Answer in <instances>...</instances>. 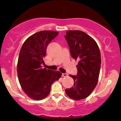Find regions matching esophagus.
Segmentation results:
<instances>
[{
	"label": "esophagus",
	"mask_w": 121,
	"mask_h": 121,
	"mask_svg": "<svg viewBox=\"0 0 121 121\" xmlns=\"http://www.w3.org/2000/svg\"><path fill=\"white\" fill-rule=\"evenodd\" d=\"M68 76V74L67 73H63L62 74V77H66Z\"/></svg>",
	"instance_id": "esophagus-1"
}]
</instances>
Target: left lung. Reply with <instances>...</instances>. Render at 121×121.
I'll return each mask as SVG.
<instances>
[{
    "mask_svg": "<svg viewBox=\"0 0 121 121\" xmlns=\"http://www.w3.org/2000/svg\"><path fill=\"white\" fill-rule=\"evenodd\" d=\"M65 39L72 57L79 60L77 75H70L74 85L66 89L65 93L73 100H82L91 94L98 82L101 63L100 49L96 41L83 31H68Z\"/></svg>",
    "mask_w": 121,
    "mask_h": 121,
    "instance_id": "left-lung-1",
    "label": "left lung"
}]
</instances>
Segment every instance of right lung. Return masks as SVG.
Returning a JSON list of instances; mask_svg holds the SVG:
<instances>
[{"label": "right lung", "mask_w": 121, "mask_h": 121, "mask_svg": "<svg viewBox=\"0 0 121 121\" xmlns=\"http://www.w3.org/2000/svg\"><path fill=\"white\" fill-rule=\"evenodd\" d=\"M59 33L41 31L28 38L20 51L17 72L21 88L29 97L41 100L49 95L53 82L62 76L59 71L43 68L49 43Z\"/></svg>", "instance_id": "1"}]
</instances>
